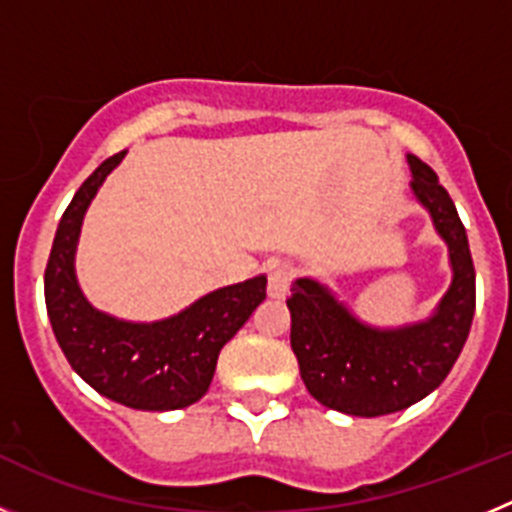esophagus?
Returning <instances> with one entry per match:
<instances>
[{
  "label": "esophagus",
  "instance_id": "obj_1",
  "mask_svg": "<svg viewBox=\"0 0 512 512\" xmlns=\"http://www.w3.org/2000/svg\"><path fill=\"white\" fill-rule=\"evenodd\" d=\"M289 284H292V269L284 264H274L269 269V297L271 300H284L289 295Z\"/></svg>",
  "mask_w": 512,
  "mask_h": 512
}]
</instances>
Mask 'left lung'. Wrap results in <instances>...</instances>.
I'll return each mask as SVG.
<instances>
[{"label":"left lung","instance_id":"1","mask_svg":"<svg viewBox=\"0 0 512 512\" xmlns=\"http://www.w3.org/2000/svg\"><path fill=\"white\" fill-rule=\"evenodd\" d=\"M408 166L410 192L449 248L451 284L436 310L415 323L379 328L315 277H297L287 300L289 341L307 392L325 408L354 418L397 413L431 395L459 359L472 328L474 264L467 230L436 171L415 156H408Z\"/></svg>","mask_w":512,"mask_h":512}]
</instances>
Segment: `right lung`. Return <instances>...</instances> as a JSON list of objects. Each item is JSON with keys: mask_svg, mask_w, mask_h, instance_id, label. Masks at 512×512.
<instances>
[{"mask_svg": "<svg viewBox=\"0 0 512 512\" xmlns=\"http://www.w3.org/2000/svg\"><path fill=\"white\" fill-rule=\"evenodd\" d=\"M125 153L102 161L63 212L45 266V307L63 356L92 390L133 410H182L210 390L220 348L266 300V277L212 289L151 323L97 310L76 279V246L94 194Z\"/></svg>", "mask_w": 512, "mask_h": 512, "instance_id": "add662e5", "label": "right lung"}]
</instances>
